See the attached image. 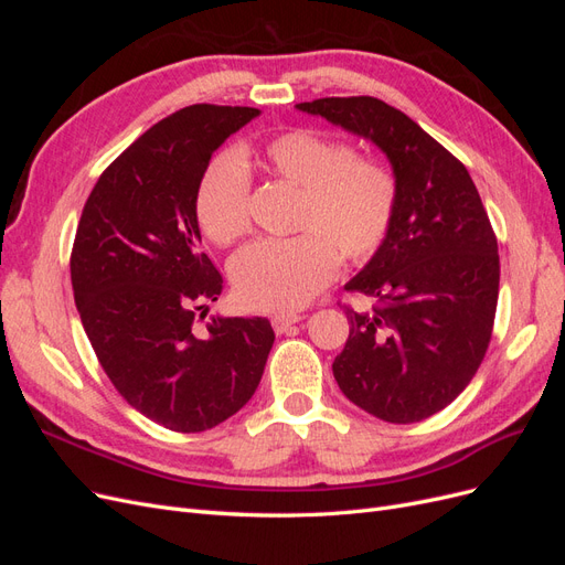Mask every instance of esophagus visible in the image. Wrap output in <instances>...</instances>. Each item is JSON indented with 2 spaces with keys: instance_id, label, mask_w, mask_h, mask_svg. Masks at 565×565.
Masks as SVG:
<instances>
[{
  "instance_id": "34e87169",
  "label": "esophagus",
  "mask_w": 565,
  "mask_h": 565,
  "mask_svg": "<svg viewBox=\"0 0 565 565\" xmlns=\"http://www.w3.org/2000/svg\"><path fill=\"white\" fill-rule=\"evenodd\" d=\"M299 320H301V316H297V313H278V316H273V318H270V322H273V330H276L278 334L287 332V330L292 328V324H297Z\"/></svg>"
}]
</instances>
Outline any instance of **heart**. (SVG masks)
Wrapping results in <instances>:
<instances>
[{
  "instance_id": "b5f03b06",
  "label": "heart",
  "mask_w": 565,
  "mask_h": 565,
  "mask_svg": "<svg viewBox=\"0 0 565 565\" xmlns=\"http://www.w3.org/2000/svg\"><path fill=\"white\" fill-rule=\"evenodd\" d=\"M268 174L299 185L295 228L287 241H262L235 256V295L254 311H299L337 276V254L367 262L388 233L396 179L374 158L355 156L316 129H287L256 146ZM195 214L221 247L249 231V177L235 156L214 158L198 181Z\"/></svg>"
}]
</instances>
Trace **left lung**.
<instances>
[{"mask_svg": "<svg viewBox=\"0 0 565 565\" xmlns=\"http://www.w3.org/2000/svg\"><path fill=\"white\" fill-rule=\"evenodd\" d=\"M297 110L372 141L391 164L388 233L344 285L374 306L347 309L351 330L332 372L365 413L422 422L467 388L492 334L500 254L481 195L465 164L380 98H318Z\"/></svg>", "mask_w": 565, "mask_h": 565, "instance_id": "1", "label": "left lung"}]
</instances>
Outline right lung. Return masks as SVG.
I'll return each mask as SVG.
<instances>
[{
	"label": "right lung",
	"instance_id": "1",
	"mask_svg": "<svg viewBox=\"0 0 565 565\" xmlns=\"http://www.w3.org/2000/svg\"><path fill=\"white\" fill-rule=\"evenodd\" d=\"M262 113L188 106L119 156L84 204L71 256L75 303L100 367L122 398L164 429L226 422L262 382L266 318L207 316L224 278L200 249L198 181L212 152Z\"/></svg>",
	"mask_w": 565,
	"mask_h": 565
}]
</instances>
